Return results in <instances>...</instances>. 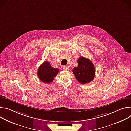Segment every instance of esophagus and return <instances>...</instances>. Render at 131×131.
<instances>
[{
  "instance_id": "1",
  "label": "esophagus",
  "mask_w": 131,
  "mask_h": 131,
  "mask_svg": "<svg viewBox=\"0 0 131 131\" xmlns=\"http://www.w3.org/2000/svg\"><path fill=\"white\" fill-rule=\"evenodd\" d=\"M63 69L64 70H69V67L67 66H63Z\"/></svg>"
}]
</instances>
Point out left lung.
<instances>
[{"label":"left lung","mask_w":131,"mask_h":131,"mask_svg":"<svg viewBox=\"0 0 131 131\" xmlns=\"http://www.w3.org/2000/svg\"><path fill=\"white\" fill-rule=\"evenodd\" d=\"M78 66L73 69V73L77 81L85 84L92 81L95 76V67L89 59L81 57L78 60Z\"/></svg>","instance_id":"1"}]
</instances>
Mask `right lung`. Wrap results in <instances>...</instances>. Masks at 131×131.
<instances>
[{
  "instance_id": "obj_1",
  "label": "right lung",
  "mask_w": 131,
  "mask_h": 131,
  "mask_svg": "<svg viewBox=\"0 0 131 131\" xmlns=\"http://www.w3.org/2000/svg\"><path fill=\"white\" fill-rule=\"evenodd\" d=\"M59 71V69L52 67L49 62L44 61L38 69V77L42 82L50 83L53 81Z\"/></svg>"
}]
</instances>
